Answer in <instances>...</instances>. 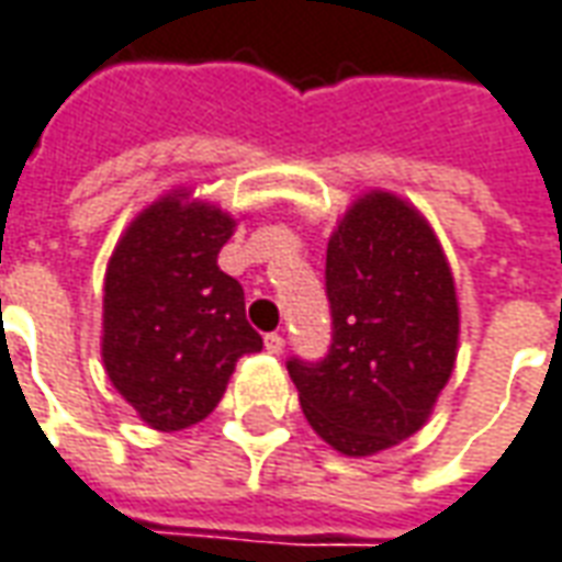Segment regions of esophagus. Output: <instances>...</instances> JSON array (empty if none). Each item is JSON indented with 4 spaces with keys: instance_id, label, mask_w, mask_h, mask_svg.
Returning a JSON list of instances; mask_svg holds the SVG:
<instances>
[{
    "instance_id": "1",
    "label": "esophagus",
    "mask_w": 562,
    "mask_h": 562,
    "mask_svg": "<svg viewBox=\"0 0 562 562\" xmlns=\"http://www.w3.org/2000/svg\"><path fill=\"white\" fill-rule=\"evenodd\" d=\"M266 350L269 353H284V335H278V331H272V335H266Z\"/></svg>"
}]
</instances>
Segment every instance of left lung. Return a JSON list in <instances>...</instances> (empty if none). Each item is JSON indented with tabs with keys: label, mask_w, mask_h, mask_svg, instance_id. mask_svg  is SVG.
<instances>
[{
	"label": "left lung",
	"mask_w": 562,
	"mask_h": 562,
	"mask_svg": "<svg viewBox=\"0 0 562 562\" xmlns=\"http://www.w3.org/2000/svg\"><path fill=\"white\" fill-rule=\"evenodd\" d=\"M331 347L286 371L314 431L368 458L419 431L449 383L461 311L443 245L392 191L350 203L326 248Z\"/></svg>",
	"instance_id": "obj_1"
}]
</instances>
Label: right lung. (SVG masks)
Segmentation results:
<instances>
[{"label":"right lung","mask_w":562,"mask_h":562,"mask_svg":"<svg viewBox=\"0 0 562 562\" xmlns=\"http://www.w3.org/2000/svg\"><path fill=\"white\" fill-rule=\"evenodd\" d=\"M236 218L188 188L131 221L104 276L101 359L110 383L155 431H182L218 407L236 362L263 350L245 293L218 254Z\"/></svg>","instance_id":"1"}]
</instances>
